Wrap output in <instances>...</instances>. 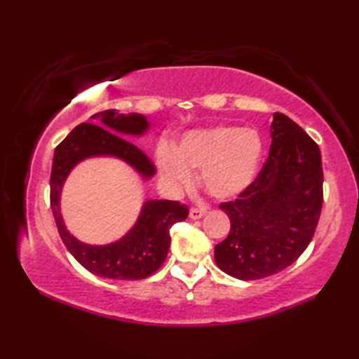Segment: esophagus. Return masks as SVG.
<instances>
[{"label": "esophagus", "mask_w": 359, "mask_h": 359, "mask_svg": "<svg viewBox=\"0 0 359 359\" xmlns=\"http://www.w3.org/2000/svg\"><path fill=\"white\" fill-rule=\"evenodd\" d=\"M205 215H207V208H191L189 210V219H201Z\"/></svg>", "instance_id": "34e87169"}]
</instances>
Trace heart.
<instances>
[{
    "instance_id": "b5f03b06",
    "label": "heart",
    "mask_w": 359,
    "mask_h": 359,
    "mask_svg": "<svg viewBox=\"0 0 359 359\" xmlns=\"http://www.w3.org/2000/svg\"><path fill=\"white\" fill-rule=\"evenodd\" d=\"M262 139L255 129L215 126L188 133L177 144H162L156 166L168 188H188L191 170L201 171L205 191L219 201H230L253 184L262 160Z\"/></svg>"
}]
</instances>
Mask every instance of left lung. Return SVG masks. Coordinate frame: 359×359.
<instances>
[{
    "instance_id": "1",
    "label": "left lung",
    "mask_w": 359,
    "mask_h": 359,
    "mask_svg": "<svg viewBox=\"0 0 359 359\" xmlns=\"http://www.w3.org/2000/svg\"><path fill=\"white\" fill-rule=\"evenodd\" d=\"M269 158L256 180L233 202L220 203L231 222L215 247L222 271L262 279L292 265L313 238L323 208L318 144L284 114H273Z\"/></svg>"
}]
</instances>
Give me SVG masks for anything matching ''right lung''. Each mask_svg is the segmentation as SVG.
I'll return each mask as SVG.
<instances>
[{"instance_id":"obj_1","label":"right lung","mask_w":359,"mask_h":359,"mask_svg":"<svg viewBox=\"0 0 359 359\" xmlns=\"http://www.w3.org/2000/svg\"><path fill=\"white\" fill-rule=\"evenodd\" d=\"M90 118L95 125L81 123L74 128L53 154L50 208L58 233L69 253L97 276L118 280L144 279L163 264L171 243L170 228L188 217V208L174 201H147L131 230L104 245H90L71 234L65 225L60 201L67 175L83 160L114 157L131 166L143 180L156 174V166L144 152L128 140V137H142L149 131L147 117L108 109Z\"/></svg>"}]
</instances>
